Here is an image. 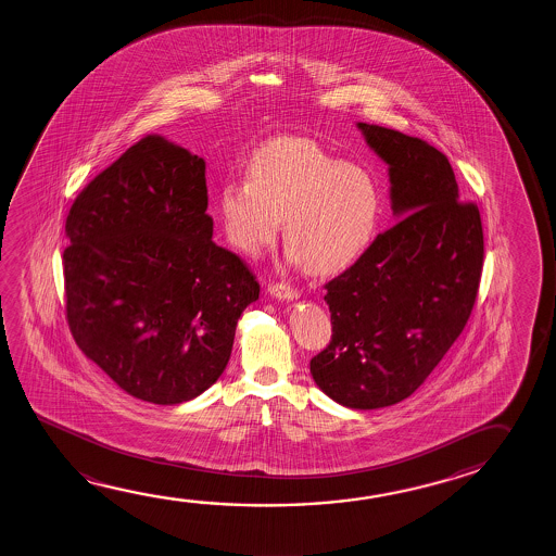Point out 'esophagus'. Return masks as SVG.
<instances>
[{
  "mask_svg": "<svg viewBox=\"0 0 556 556\" xmlns=\"http://www.w3.org/2000/svg\"><path fill=\"white\" fill-rule=\"evenodd\" d=\"M268 292H270V295H274V298H278V300H298L300 298V292L295 290V288H292L290 283H270L268 286Z\"/></svg>",
  "mask_w": 556,
  "mask_h": 556,
  "instance_id": "1",
  "label": "esophagus"
}]
</instances>
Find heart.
Returning a JSON list of instances; mask_svg holds the SVG:
<instances>
[{"label":"heart","mask_w":556,"mask_h":556,"mask_svg":"<svg viewBox=\"0 0 556 556\" xmlns=\"http://www.w3.org/2000/svg\"><path fill=\"white\" fill-rule=\"evenodd\" d=\"M247 182H227L216 214L229 245L258 256L280 236L290 261L315 276L346 273L369 251L383 202L376 179L315 141H273L247 163Z\"/></svg>","instance_id":"obj_1"}]
</instances>
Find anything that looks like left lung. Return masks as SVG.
Here are the masks:
<instances>
[{
  "label": "left lung",
  "instance_id": "8db88e82",
  "mask_svg": "<svg viewBox=\"0 0 556 556\" xmlns=\"http://www.w3.org/2000/svg\"><path fill=\"white\" fill-rule=\"evenodd\" d=\"M389 165L395 226L330 280L332 339L311 359L325 395L359 410L413 395L465 329L479 292V207L462 202L452 165L430 143L358 123Z\"/></svg>",
  "mask_w": 556,
  "mask_h": 556
}]
</instances>
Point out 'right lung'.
Wrapping results in <instances>:
<instances>
[{"label":"right lung","instance_id":"obj_1","mask_svg":"<svg viewBox=\"0 0 556 556\" xmlns=\"http://www.w3.org/2000/svg\"><path fill=\"white\" fill-rule=\"evenodd\" d=\"M206 161L151 134L76 198L64 251L67 325L128 395L180 405L224 374L261 286L212 241Z\"/></svg>","mask_w":556,"mask_h":556}]
</instances>
